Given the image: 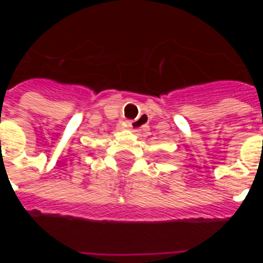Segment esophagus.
<instances>
[{"mask_svg": "<svg viewBox=\"0 0 263 263\" xmlns=\"http://www.w3.org/2000/svg\"><path fill=\"white\" fill-rule=\"evenodd\" d=\"M141 124H142V120L139 118V120L134 121V122H127V124L125 125V126L132 127V129H137V126H139V125H141Z\"/></svg>", "mask_w": 263, "mask_h": 263, "instance_id": "1", "label": "esophagus"}]
</instances>
